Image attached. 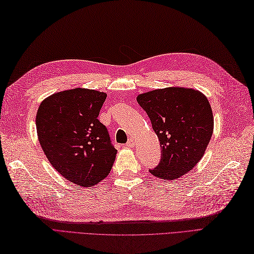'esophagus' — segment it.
<instances>
[{"instance_id":"obj_1","label":"esophagus","mask_w":254,"mask_h":254,"mask_svg":"<svg viewBox=\"0 0 254 254\" xmlns=\"http://www.w3.org/2000/svg\"><path fill=\"white\" fill-rule=\"evenodd\" d=\"M134 144H135V142H134V139H132V138H130L128 140V142L126 143V146H128V147H133L134 146Z\"/></svg>"}]
</instances>
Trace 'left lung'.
<instances>
[{
	"label": "left lung",
	"instance_id": "8db88e82",
	"mask_svg": "<svg viewBox=\"0 0 254 254\" xmlns=\"http://www.w3.org/2000/svg\"><path fill=\"white\" fill-rule=\"evenodd\" d=\"M140 107L157 134L162 158L150 172L158 179L176 180L199 162L213 132V114L199 90L167 87L140 94Z\"/></svg>",
	"mask_w": 254,
	"mask_h": 254
}]
</instances>
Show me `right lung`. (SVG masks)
<instances>
[{
    "instance_id": "right-lung-1",
    "label": "right lung",
    "mask_w": 254,
    "mask_h": 254,
    "mask_svg": "<svg viewBox=\"0 0 254 254\" xmlns=\"http://www.w3.org/2000/svg\"><path fill=\"white\" fill-rule=\"evenodd\" d=\"M106 99V92L73 88L44 99L36 113L38 138L49 163L83 188L106 179L117 154L108 129L98 120Z\"/></svg>"
}]
</instances>
